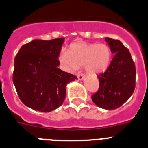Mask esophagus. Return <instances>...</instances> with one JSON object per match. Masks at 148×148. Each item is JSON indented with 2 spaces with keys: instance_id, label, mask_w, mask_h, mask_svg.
I'll return each instance as SVG.
<instances>
[{
  "instance_id": "esophagus-1",
  "label": "esophagus",
  "mask_w": 148,
  "mask_h": 148,
  "mask_svg": "<svg viewBox=\"0 0 148 148\" xmlns=\"http://www.w3.org/2000/svg\"><path fill=\"white\" fill-rule=\"evenodd\" d=\"M85 75L84 74H81V73H78L77 74V78L79 80H82L84 78Z\"/></svg>"
}]
</instances>
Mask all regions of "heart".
Returning a JSON list of instances; mask_svg holds the SVG:
<instances>
[{
	"label": "heart",
	"mask_w": 148,
	"mask_h": 148,
	"mask_svg": "<svg viewBox=\"0 0 148 148\" xmlns=\"http://www.w3.org/2000/svg\"><path fill=\"white\" fill-rule=\"evenodd\" d=\"M58 60L64 68L75 72L80 67L90 74H99L109 68L112 60L111 49L104 43H73L69 51L62 50Z\"/></svg>",
	"instance_id": "1"
}]
</instances>
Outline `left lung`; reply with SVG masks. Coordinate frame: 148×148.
Returning a JSON list of instances; mask_svg holds the SVG:
<instances>
[{
    "instance_id": "left-lung-1",
    "label": "left lung",
    "mask_w": 148,
    "mask_h": 148,
    "mask_svg": "<svg viewBox=\"0 0 148 148\" xmlns=\"http://www.w3.org/2000/svg\"><path fill=\"white\" fill-rule=\"evenodd\" d=\"M105 41L115 55L106 71L97 76L99 90L91 98L97 106L112 110L123 105L132 95L136 69L128 49L119 40L106 37Z\"/></svg>"
}]
</instances>
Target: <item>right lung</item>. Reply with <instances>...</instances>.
<instances>
[{
    "instance_id": "add662e5",
    "label": "right lung",
    "mask_w": 148,
    "mask_h": 148,
    "mask_svg": "<svg viewBox=\"0 0 148 148\" xmlns=\"http://www.w3.org/2000/svg\"><path fill=\"white\" fill-rule=\"evenodd\" d=\"M64 38L35 39L20 48L14 59L13 81L24 105L42 112L62 105L67 84L77 78L58 68Z\"/></svg>"
}]
</instances>
